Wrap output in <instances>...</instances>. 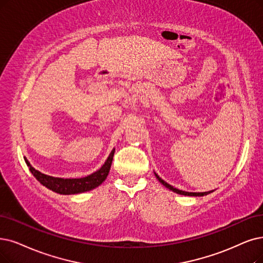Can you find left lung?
Here are the masks:
<instances>
[{
  "instance_id": "obj_1",
  "label": "left lung",
  "mask_w": 263,
  "mask_h": 263,
  "mask_svg": "<svg viewBox=\"0 0 263 263\" xmlns=\"http://www.w3.org/2000/svg\"><path fill=\"white\" fill-rule=\"evenodd\" d=\"M154 175H155V177H156V179L159 180L164 186H166L167 189H170V190H172L173 192H175V193H177V194L186 195V196H204V195H207V194H209V193H212V192L215 191V190H212V191H207V192H185V191L179 190V189L174 187V186L171 185V184H168L167 182H165V181L162 179V178H160V176L157 175L156 173H154Z\"/></svg>"
}]
</instances>
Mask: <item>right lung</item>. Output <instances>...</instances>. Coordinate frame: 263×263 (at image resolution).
<instances>
[{
    "instance_id": "right-lung-1",
    "label": "right lung",
    "mask_w": 263,
    "mask_h": 263,
    "mask_svg": "<svg viewBox=\"0 0 263 263\" xmlns=\"http://www.w3.org/2000/svg\"><path fill=\"white\" fill-rule=\"evenodd\" d=\"M114 152H115V149L111 151L107 161L104 162V164L99 168L98 171L83 178H59V177L48 176L36 171L35 168L32 167V165L29 163V161L26 159V157H25V162L28 165L31 174L36 178V180L40 183H42L44 186L49 189V190L54 191L56 193L64 194V195H71V194H79V193L90 191L92 189L99 186L104 180H106L110 172Z\"/></svg>"
}]
</instances>
